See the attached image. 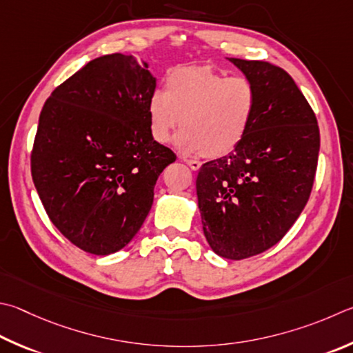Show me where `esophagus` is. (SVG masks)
<instances>
[{
	"mask_svg": "<svg viewBox=\"0 0 353 353\" xmlns=\"http://www.w3.org/2000/svg\"><path fill=\"white\" fill-rule=\"evenodd\" d=\"M182 160H183V162L187 163L193 171H197L199 168H201V162H199V160H190V159H185V157H183Z\"/></svg>",
	"mask_w": 353,
	"mask_h": 353,
	"instance_id": "1",
	"label": "esophagus"
}]
</instances>
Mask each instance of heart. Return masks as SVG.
<instances>
[{"instance_id":"1","label":"heart","mask_w":353,"mask_h":353,"mask_svg":"<svg viewBox=\"0 0 353 353\" xmlns=\"http://www.w3.org/2000/svg\"><path fill=\"white\" fill-rule=\"evenodd\" d=\"M258 92L245 77H227L203 66L172 69L165 91L152 92L148 114L151 136L166 143L176 128L177 145L205 157H223L242 143L252 126Z\"/></svg>"}]
</instances>
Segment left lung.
Segmentation results:
<instances>
[{
  "label": "left lung",
  "mask_w": 353,
  "mask_h": 353,
  "mask_svg": "<svg viewBox=\"0 0 353 353\" xmlns=\"http://www.w3.org/2000/svg\"><path fill=\"white\" fill-rule=\"evenodd\" d=\"M228 60L254 85L256 115L238 148L201 166L196 191L208 245L239 261L278 243L304 210L315 181L319 128L284 69Z\"/></svg>",
  "instance_id": "left-lung-1"
}]
</instances>
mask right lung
<instances>
[{"label":"right lung","mask_w":353,"mask_h":353,"mask_svg":"<svg viewBox=\"0 0 353 353\" xmlns=\"http://www.w3.org/2000/svg\"><path fill=\"white\" fill-rule=\"evenodd\" d=\"M156 79L132 55L99 57L44 103L30 154L49 219L83 252L106 256L137 234L154 185L176 160L150 130Z\"/></svg>","instance_id":"obj_1"}]
</instances>
